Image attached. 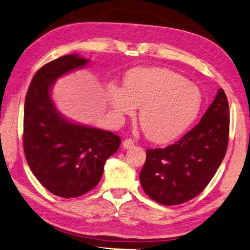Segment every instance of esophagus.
I'll return each mask as SVG.
<instances>
[{
	"label": "esophagus",
	"mask_w": 250,
	"mask_h": 250,
	"mask_svg": "<svg viewBox=\"0 0 250 250\" xmlns=\"http://www.w3.org/2000/svg\"><path fill=\"white\" fill-rule=\"evenodd\" d=\"M134 145H135V143L133 140H130V138H127V140H125L124 142H123V147H124L125 149L132 148Z\"/></svg>",
	"instance_id": "34e87169"
}]
</instances>
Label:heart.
Here are the masks:
<instances>
[{
  "label": "heart",
  "mask_w": 250,
  "mask_h": 250,
  "mask_svg": "<svg viewBox=\"0 0 250 250\" xmlns=\"http://www.w3.org/2000/svg\"><path fill=\"white\" fill-rule=\"evenodd\" d=\"M108 100L116 115H133L140 107L146 136L164 143L179 136L198 115L199 89L167 68L142 67L125 77L124 88L110 85Z\"/></svg>",
  "instance_id": "obj_1"
}]
</instances>
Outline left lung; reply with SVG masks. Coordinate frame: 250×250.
<instances>
[{
	"instance_id": "1",
	"label": "left lung",
	"mask_w": 250,
	"mask_h": 250,
	"mask_svg": "<svg viewBox=\"0 0 250 250\" xmlns=\"http://www.w3.org/2000/svg\"><path fill=\"white\" fill-rule=\"evenodd\" d=\"M229 106L224 89L195 127L166 148L146 150L140 174L143 189L155 202L173 206L205 189L226 154Z\"/></svg>"
}]
</instances>
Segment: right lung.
Returning <instances> with one entry per match:
<instances>
[{"label": "right lung", "mask_w": 250, "mask_h": 250, "mask_svg": "<svg viewBox=\"0 0 250 250\" xmlns=\"http://www.w3.org/2000/svg\"><path fill=\"white\" fill-rule=\"evenodd\" d=\"M88 63L79 54H69L45 64L32 79L24 104L23 144L28 166L48 191L63 198L93 189L106 159L121 145V138L112 132L65 118L52 100L55 82Z\"/></svg>", "instance_id": "1"}]
</instances>
